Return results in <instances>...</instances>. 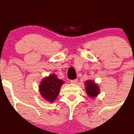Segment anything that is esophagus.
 Masks as SVG:
<instances>
[{
	"label": "esophagus",
	"instance_id": "34e87169",
	"mask_svg": "<svg viewBox=\"0 0 134 134\" xmlns=\"http://www.w3.org/2000/svg\"><path fill=\"white\" fill-rule=\"evenodd\" d=\"M70 82L71 83H76L77 82V79H74V80H70Z\"/></svg>",
	"mask_w": 134,
	"mask_h": 134
}]
</instances>
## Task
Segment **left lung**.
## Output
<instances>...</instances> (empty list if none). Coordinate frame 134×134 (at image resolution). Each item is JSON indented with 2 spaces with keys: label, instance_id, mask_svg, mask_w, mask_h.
<instances>
[{
  "label": "left lung",
  "instance_id": "left-lung-1",
  "mask_svg": "<svg viewBox=\"0 0 134 134\" xmlns=\"http://www.w3.org/2000/svg\"><path fill=\"white\" fill-rule=\"evenodd\" d=\"M86 92L90 98H94L100 93V88L94 81L87 80L85 81Z\"/></svg>",
  "mask_w": 134,
  "mask_h": 134
}]
</instances>
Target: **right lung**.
Returning a JSON list of instances; mask_svg holds the SVG:
<instances>
[{
	"mask_svg": "<svg viewBox=\"0 0 134 134\" xmlns=\"http://www.w3.org/2000/svg\"><path fill=\"white\" fill-rule=\"evenodd\" d=\"M64 81L58 79L56 74H52L42 79L38 86L41 96L46 100L53 103L58 97Z\"/></svg>",
	"mask_w": 134,
	"mask_h": 134,
	"instance_id": "add662e5",
	"label": "right lung"
}]
</instances>
